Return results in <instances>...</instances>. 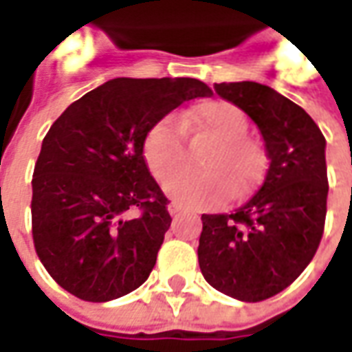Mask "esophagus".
Returning a JSON list of instances; mask_svg holds the SVG:
<instances>
[{
  "mask_svg": "<svg viewBox=\"0 0 352 352\" xmlns=\"http://www.w3.org/2000/svg\"><path fill=\"white\" fill-rule=\"evenodd\" d=\"M168 211L171 214H179V213H183L184 207L181 206V204H177V201H171V204L168 206Z\"/></svg>",
  "mask_w": 352,
  "mask_h": 352,
  "instance_id": "34e87169",
  "label": "esophagus"
}]
</instances>
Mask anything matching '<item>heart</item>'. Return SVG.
Instances as JSON below:
<instances>
[{
	"mask_svg": "<svg viewBox=\"0 0 352 352\" xmlns=\"http://www.w3.org/2000/svg\"><path fill=\"white\" fill-rule=\"evenodd\" d=\"M249 120L241 109L226 100H207L181 115L166 116L146 131L143 158L158 183H167L186 163L184 131L215 139L202 157L201 174H185L166 184V192L194 209L219 206L230 194L241 199L254 190L265 169L264 148L247 135Z\"/></svg>",
	"mask_w": 352,
	"mask_h": 352,
	"instance_id": "obj_1",
	"label": "heart"
}]
</instances>
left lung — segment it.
Masks as SVG:
<instances>
[{
	"label": "left lung",
	"mask_w": 352,
	"mask_h": 352,
	"mask_svg": "<svg viewBox=\"0 0 352 352\" xmlns=\"http://www.w3.org/2000/svg\"><path fill=\"white\" fill-rule=\"evenodd\" d=\"M214 92L256 122L270 166L258 192L230 214H201L198 260L206 280L241 302L290 287L317 252L326 221V139L300 105L243 80Z\"/></svg>",
	"instance_id": "left-lung-1"
}]
</instances>
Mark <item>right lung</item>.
I'll list each match as a JSON object with an SVG mask.
<instances>
[{
	"instance_id": "obj_1",
	"label": "right lung",
	"mask_w": 352,
	"mask_h": 352,
	"mask_svg": "<svg viewBox=\"0 0 352 352\" xmlns=\"http://www.w3.org/2000/svg\"><path fill=\"white\" fill-rule=\"evenodd\" d=\"M209 94L188 77L113 79L50 126L32 179V236L69 294L109 302L148 279L171 217L143 139L181 103Z\"/></svg>"
}]
</instances>
